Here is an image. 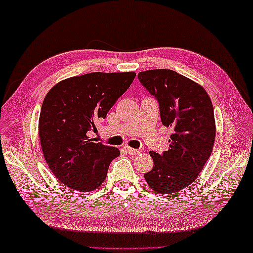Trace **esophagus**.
<instances>
[{"label":"esophagus","mask_w":253,"mask_h":253,"mask_svg":"<svg viewBox=\"0 0 253 253\" xmlns=\"http://www.w3.org/2000/svg\"><path fill=\"white\" fill-rule=\"evenodd\" d=\"M124 149H126V151L129 154H131V156H136V154H139L141 152L140 150H138V149H132V148H129V147H126Z\"/></svg>","instance_id":"34e87169"}]
</instances>
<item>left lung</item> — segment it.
<instances>
[{
	"instance_id": "8db88e82",
	"label": "left lung",
	"mask_w": 253,
	"mask_h": 253,
	"mask_svg": "<svg viewBox=\"0 0 253 253\" xmlns=\"http://www.w3.org/2000/svg\"><path fill=\"white\" fill-rule=\"evenodd\" d=\"M141 84L159 102L163 126L173 129L170 148L151 151L153 168L144 174L153 191L179 192L196 180L210 158L215 139L213 106L205 88L168 69L138 74Z\"/></svg>"
}]
</instances>
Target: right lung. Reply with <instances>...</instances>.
Returning a JSON list of instances; mask_svg holds the SVG:
<instances>
[{"mask_svg":"<svg viewBox=\"0 0 253 253\" xmlns=\"http://www.w3.org/2000/svg\"><path fill=\"white\" fill-rule=\"evenodd\" d=\"M135 78L134 72H93L65 79L44 97L39 119L43 156L66 187L90 192L105 180L111 161L120 156L87 136Z\"/></svg>","mask_w":253,"mask_h":253,"instance_id":"right-lung-1","label":"right lung"}]
</instances>
